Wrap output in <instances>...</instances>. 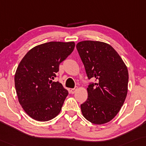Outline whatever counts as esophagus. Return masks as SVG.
<instances>
[{"instance_id":"esophagus-1","label":"esophagus","mask_w":146,"mask_h":146,"mask_svg":"<svg viewBox=\"0 0 146 146\" xmlns=\"http://www.w3.org/2000/svg\"><path fill=\"white\" fill-rule=\"evenodd\" d=\"M77 89H78L77 87H75V88H74V89H71V94H74V93H75V91L77 90Z\"/></svg>"}]
</instances>
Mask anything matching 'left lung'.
Segmentation results:
<instances>
[{
	"label": "left lung",
	"mask_w": 146,
	"mask_h": 146,
	"mask_svg": "<svg viewBox=\"0 0 146 146\" xmlns=\"http://www.w3.org/2000/svg\"><path fill=\"white\" fill-rule=\"evenodd\" d=\"M76 47L88 79H95L88 86V98L81 104L82 114L93 124H105L118 113L126 99L128 69L109 44L87 40Z\"/></svg>",
	"instance_id": "1"
}]
</instances>
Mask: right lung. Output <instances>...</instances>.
<instances>
[{
    "mask_svg": "<svg viewBox=\"0 0 146 146\" xmlns=\"http://www.w3.org/2000/svg\"><path fill=\"white\" fill-rule=\"evenodd\" d=\"M75 46L73 42L45 43L30 50L20 61L14 76L16 91L20 105L32 118L46 122L60 112L68 91L52 80Z\"/></svg>",
    "mask_w": 146,
    "mask_h": 146,
    "instance_id": "1",
    "label": "right lung"
}]
</instances>
